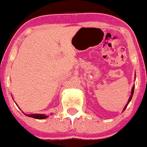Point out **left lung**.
Segmentation results:
<instances>
[{
    "mask_svg": "<svg viewBox=\"0 0 147 147\" xmlns=\"http://www.w3.org/2000/svg\"><path fill=\"white\" fill-rule=\"evenodd\" d=\"M134 86H133V87H132V90H131V96H130V98H129V101H128V104H129V102H130L131 101V98H132V96H133V93H134ZM128 104L126 105V106H125V108H124V110L125 109V108H126V107H127V105H128Z\"/></svg>",
    "mask_w": 147,
    "mask_h": 147,
    "instance_id": "obj_1",
    "label": "left lung"
}]
</instances>
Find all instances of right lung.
Segmentation results:
<instances>
[{
    "label": "right lung",
    "mask_w": 147,
    "mask_h": 147,
    "mask_svg": "<svg viewBox=\"0 0 147 147\" xmlns=\"http://www.w3.org/2000/svg\"><path fill=\"white\" fill-rule=\"evenodd\" d=\"M28 117H33L35 118V119H45V118L48 117V116H45V114H30V115H27Z\"/></svg>",
    "instance_id": "1"
}]
</instances>
